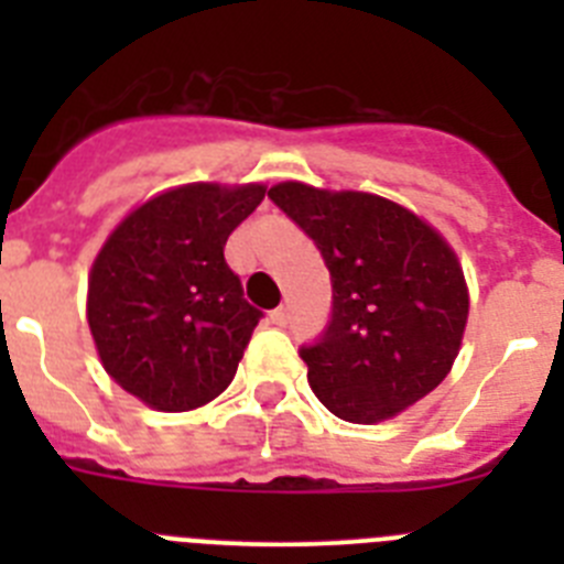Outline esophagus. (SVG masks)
I'll list each match as a JSON object with an SVG mask.
<instances>
[{"label":"esophagus","mask_w":564,"mask_h":564,"mask_svg":"<svg viewBox=\"0 0 564 564\" xmlns=\"http://www.w3.org/2000/svg\"><path fill=\"white\" fill-rule=\"evenodd\" d=\"M288 318H291V313H288V307H276V311H271V322L276 327H285Z\"/></svg>","instance_id":"obj_1"}]
</instances>
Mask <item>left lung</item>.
Returning a JSON list of instances; mask_svg holds the SVG:
<instances>
[{
  "mask_svg": "<svg viewBox=\"0 0 564 564\" xmlns=\"http://www.w3.org/2000/svg\"><path fill=\"white\" fill-rule=\"evenodd\" d=\"M268 197L330 271V318L299 347L318 401L341 421L376 423L430 395L468 316L463 271L441 234L376 194L279 183Z\"/></svg>",
  "mask_w": 564,
  "mask_h": 564,
  "instance_id": "obj_1",
  "label": "left lung"
}]
</instances>
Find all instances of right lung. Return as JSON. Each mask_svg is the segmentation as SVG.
I'll return each instance as SVG.
<instances>
[{
	"label": "right lung",
	"instance_id": "right-lung-1",
	"mask_svg": "<svg viewBox=\"0 0 564 564\" xmlns=\"http://www.w3.org/2000/svg\"><path fill=\"white\" fill-rule=\"evenodd\" d=\"M262 197L253 183L174 188L129 214L98 253L87 299L98 356L154 410H194L231 383L262 311L223 248Z\"/></svg>",
	"mask_w": 564,
	"mask_h": 564
}]
</instances>
